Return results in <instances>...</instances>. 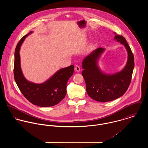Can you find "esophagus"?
<instances>
[{
    "mask_svg": "<svg viewBox=\"0 0 148 148\" xmlns=\"http://www.w3.org/2000/svg\"><path fill=\"white\" fill-rule=\"evenodd\" d=\"M75 69L76 72H80V67L79 66V65H76L75 66Z\"/></svg>",
    "mask_w": 148,
    "mask_h": 148,
    "instance_id": "esophagus-1",
    "label": "esophagus"
}]
</instances>
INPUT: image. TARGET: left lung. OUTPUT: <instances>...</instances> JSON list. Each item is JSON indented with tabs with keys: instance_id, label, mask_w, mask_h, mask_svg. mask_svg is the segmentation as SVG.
Here are the masks:
<instances>
[{
	"instance_id": "8db88e82",
	"label": "left lung",
	"mask_w": 148,
	"mask_h": 148,
	"mask_svg": "<svg viewBox=\"0 0 148 148\" xmlns=\"http://www.w3.org/2000/svg\"><path fill=\"white\" fill-rule=\"evenodd\" d=\"M114 40L123 44L127 52V64L123 70L114 74H106L98 65V60L105 49L99 48L86 56L83 61L82 75L88 95L99 102H107L122 96L127 90L134 69V56L124 37L116 35Z\"/></svg>"
}]
</instances>
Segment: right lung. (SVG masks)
<instances>
[{
  "label": "right lung",
  "mask_w": 148,
  "mask_h": 148,
  "mask_svg": "<svg viewBox=\"0 0 148 148\" xmlns=\"http://www.w3.org/2000/svg\"><path fill=\"white\" fill-rule=\"evenodd\" d=\"M32 33L33 32L31 31L24 36L16 45L14 67V79L22 94L32 104L42 107L55 106L65 96L66 83L73 73L74 65L59 69L49 79L41 84L28 81L21 71L19 51L26 37Z\"/></svg>",
  "instance_id": "right-lung-1"
}]
</instances>
